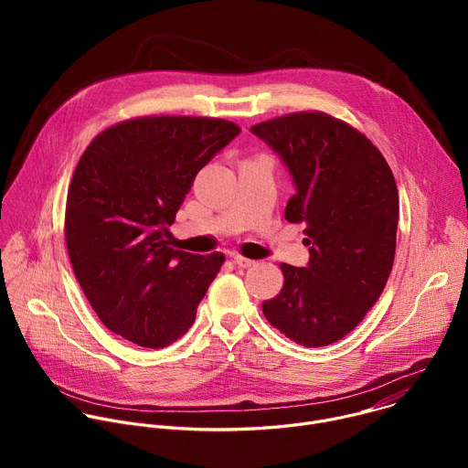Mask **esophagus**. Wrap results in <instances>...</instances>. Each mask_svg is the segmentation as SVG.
Instances as JSON below:
<instances>
[{
  "label": "esophagus",
  "mask_w": 468,
  "mask_h": 468,
  "mask_svg": "<svg viewBox=\"0 0 468 468\" xmlns=\"http://www.w3.org/2000/svg\"><path fill=\"white\" fill-rule=\"evenodd\" d=\"M233 262H235L237 266H240V269H250V266L255 264L253 259H248V257H242V255H235V257H233Z\"/></svg>",
  "instance_id": "obj_1"
}]
</instances>
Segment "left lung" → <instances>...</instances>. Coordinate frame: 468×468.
<instances>
[{"instance_id":"1","label":"left lung","mask_w":468,"mask_h":468,"mask_svg":"<svg viewBox=\"0 0 468 468\" xmlns=\"http://www.w3.org/2000/svg\"><path fill=\"white\" fill-rule=\"evenodd\" d=\"M253 135L289 168L296 192L285 207L305 224L309 264L282 262L283 289L262 302L266 320L307 348L343 339L388 280L398 228V188L379 150L350 123L320 111L255 123Z\"/></svg>"}]
</instances>
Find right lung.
I'll return each mask as SVG.
<instances>
[{"label": "right lung", "instance_id": "obj_1", "mask_svg": "<svg viewBox=\"0 0 468 468\" xmlns=\"http://www.w3.org/2000/svg\"><path fill=\"white\" fill-rule=\"evenodd\" d=\"M239 133L220 118L141 116L107 127L81 155L66 248L92 309L125 341L165 348L192 325L226 257L174 250L168 226L196 174Z\"/></svg>", "mask_w": 468, "mask_h": 468}]
</instances>
